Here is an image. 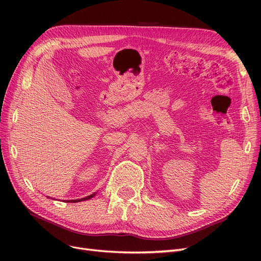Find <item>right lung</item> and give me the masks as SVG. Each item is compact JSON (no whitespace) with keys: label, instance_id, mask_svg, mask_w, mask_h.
<instances>
[{"label":"right lung","instance_id":"obj_1","mask_svg":"<svg viewBox=\"0 0 261 261\" xmlns=\"http://www.w3.org/2000/svg\"><path fill=\"white\" fill-rule=\"evenodd\" d=\"M96 194H97V193H93V194H91V195H89V196L85 197V198H81V199H73V200H65V201H66V202H80V201H85V200L91 199L92 197L96 196ZM48 198H50V197H48ZM52 199H53V198H52Z\"/></svg>","mask_w":261,"mask_h":261}]
</instances>
